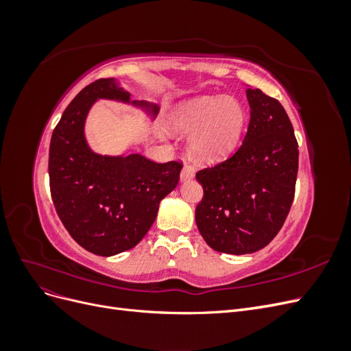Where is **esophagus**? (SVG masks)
Instances as JSON below:
<instances>
[{
	"label": "esophagus",
	"instance_id": "34e87169",
	"mask_svg": "<svg viewBox=\"0 0 351 351\" xmlns=\"http://www.w3.org/2000/svg\"><path fill=\"white\" fill-rule=\"evenodd\" d=\"M193 176H195L193 168L187 165V164H184L183 169H182V174H180V180H182V182H189V180L193 178Z\"/></svg>",
	"mask_w": 351,
	"mask_h": 351
}]
</instances>
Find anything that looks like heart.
Wrapping results in <instances>:
<instances>
[{
    "label": "heart",
    "mask_w": 351,
    "mask_h": 351,
    "mask_svg": "<svg viewBox=\"0 0 351 351\" xmlns=\"http://www.w3.org/2000/svg\"><path fill=\"white\" fill-rule=\"evenodd\" d=\"M246 123V110L236 98L204 95L178 105L169 115L167 130L192 134L187 146L190 156L209 165L224 161L237 149Z\"/></svg>",
    "instance_id": "b5f03b06"
}]
</instances>
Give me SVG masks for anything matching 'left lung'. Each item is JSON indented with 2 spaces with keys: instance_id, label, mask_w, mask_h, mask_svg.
<instances>
[{
  "instance_id": "obj_1",
  "label": "left lung",
  "mask_w": 351,
  "mask_h": 351,
  "mask_svg": "<svg viewBox=\"0 0 351 351\" xmlns=\"http://www.w3.org/2000/svg\"><path fill=\"white\" fill-rule=\"evenodd\" d=\"M247 133L239 151L196 180L204 197L196 206L199 232L221 253L263 249L289 215L299 169V145L282 105L261 89L246 90Z\"/></svg>"
}]
</instances>
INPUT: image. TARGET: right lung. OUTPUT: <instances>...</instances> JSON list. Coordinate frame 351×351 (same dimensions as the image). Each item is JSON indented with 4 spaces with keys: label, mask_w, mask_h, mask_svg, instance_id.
I'll return each mask as SVG.
<instances>
[{
    "label": "right lung",
    "mask_w": 351,
    "mask_h": 351,
    "mask_svg": "<svg viewBox=\"0 0 351 351\" xmlns=\"http://www.w3.org/2000/svg\"><path fill=\"white\" fill-rule=\"evenodd\" d=\"M98 99L142 108L155 119L159 107L130 101L117 79H99L74 98L52 132L49 187L57 214L70 236L98 256L134 247L154 224L159 202L178 184L182 164H158L141 154L99 155L84 136V123Z\"/></svg>",
    "instance_id": "obj_1"
}]
</instances>
